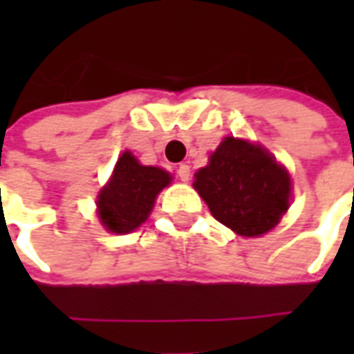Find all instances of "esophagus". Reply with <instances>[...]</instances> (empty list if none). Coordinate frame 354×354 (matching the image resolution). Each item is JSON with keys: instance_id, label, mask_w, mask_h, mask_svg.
I'll return each mask as SVG.
<instances>
[{"instance_id": "obj_1", "label": "esophagus", "mask_w": 354, "mask_h": 354, "mask_svg": "<svg viewBox=\"0 0 354 354\" xmlns=\"http://www.w3.org/2000/svg\"><path fill=\"white\" fill-rule=\"evenodd\" d=\"M178 178L182 180V182H189V178H192V170H189V165H180L176 169Z\"/></svg>"}]
</instances>
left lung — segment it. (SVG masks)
Returning <instances> with one entry per match:
<instances>
[{
    "instance_id": "obj_1",
    "label": "left lung",
    "mask_w": 354,
    "mask_h": 354,
    "mask_svg": "<svg viewBox=\"0 0 354 354\" xmlns=\"http://www.w3.org/2000/svg\"><path fill=\"white\" fill-rule=\"evenodd\" d=\"M193 187L216 220L243 237H260L281 222L290 207L288 170L260 144L223 138Z\"/></svg>"
}]
</instances>
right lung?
<instances>
[{
	"instance_id": "1",
	"label": "right lung",
	"mask_w": 354,
	"mask_h": 354,
	"mask_svg": "<svg viewBox=\"0 0 354 354\" xmlns=\"http://www.w3.org/2000/svg\"><path fill=\"white\" fill-rule=\"evenodd\" d=\"M170 180L172 176L167 170L144 167L131 151H124L117 159L109 182L98 193L96 212L102 225L117 235L138 230Z\"/></svg>"
}]
</instances>
